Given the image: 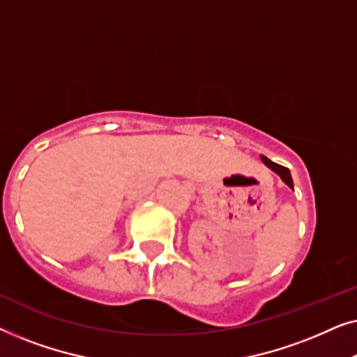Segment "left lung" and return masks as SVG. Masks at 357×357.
<instances>
[{
  "mask_svg": "<svg viewBox=\"0 0 357 357\" xmlns=\"http://www.w3.org/2000/svg\"><path fill=\"white\" fill-rule=\"evenodd\" d=\"M261 160L268 165V167H270V169L273 170V172H276L278 175H280L281 180L287 185V187L294 190V183H292V177H291L289 169H287V167H282V165L276 164V162H273V160H270L268 158H265V155H261Z\"/></svg>",
  "mask_w": 357,
  "mask_h": 357,
  "instance_id": "1",
  "label": "left lung"
}]
</instances>
